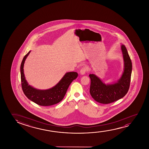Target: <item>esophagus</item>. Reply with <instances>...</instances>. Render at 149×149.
<instances>
[{
  "mask_svg": "<svg viewBox=\"0 0 149 149\" xmlns=\"http://www.w3.org/2000/svg\"><path fill=\"white\" fill-rule=\"evenodd\" d=\"M88 68H86V67L82 68L80 70V74L81 75H84L86 73V72L88 71Z\"/></svg>",
  "mask_w": 149,
  "mask_h": 149,
  "instance_id": "34e87169",
  "label": "esophagus"
}]
</instances>
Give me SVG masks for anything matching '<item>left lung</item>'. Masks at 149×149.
I'll list each match as a JSON object with an SVG mask.
<instances>
[{"label": "left lung", "mask_w": 149, "mask_h": 149, "mask_svg": "<svg viewBox=\"0 0 149 149\" xmlns=\"http://www.w3.org/2000/svg\"><path fill=\"white\" fill-rule=\"evenodd\" d=\"M124 59V72L116 82L105 84L95 74H90V93L92 98L102 104H109L124 97L128 91L132 65L128 51L125 45H121Z\"/></svg>", "instance_id": "8db88e82"}]
</instances>
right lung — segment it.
<instances>
[{"label":"right lung","instance_id":"obj_1","mask_svg":"<svg viewBox=\"0 0 149 149\" xmlns=\"http://www.w3.org/2000/svg\"><path fill=\"white\" fill-rule=\"evenodd\" d=\"M31 51L23 57L20 66L22 88L25 95L31 101L40 106H50L57 104L63 99L68 88L73 80L77 77L75 72H67L55 86L48 90H38L29 85L24 74V64Z\"/></svg>","mask_w":149,"mask_h":149}]
</instances>
